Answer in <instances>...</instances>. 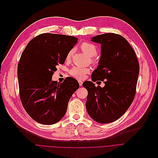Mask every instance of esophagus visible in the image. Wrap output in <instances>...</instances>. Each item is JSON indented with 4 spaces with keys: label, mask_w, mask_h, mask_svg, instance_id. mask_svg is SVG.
<instances>
[{
    "label": "esophagus",
    "mask_w": 158,
    "mask_h": 158,
    "mask_svg": "<svg viewBox=\"0 0 158 158\" xmlns=\"http://www.w3.org/2000/svg\"><path fill=\"white\" fill-rule=\"evenodd\" d=\"M78 83H79L80 86H81V85H82V84H83V81H81V80H79V81H78Z\"/></svg>",
    "instance_id": "esophagus-1"
}]
</instances>
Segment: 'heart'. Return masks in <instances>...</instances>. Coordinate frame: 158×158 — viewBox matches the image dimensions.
<instances>
[{
    "label": "heart",
    "mask_w": 158,
    "mask_h": 158,
    "mask_svg": "<svg viewBox=\"0 0 158 158\" xmlns=\"http://www.w3.org/2000/svg\"><path fill=\"white\" fill-rule=\"evenodd\" d=\"M81 48L85 53L89 57H94L97 55V48L95 45L89 42H84L81 44ZM74 49H72L67 55L66 59L68 60L73 56ZM70 74L74 78L82 79L87 73L89 72V69L80 66H74L70 70Z\"/></svg>",
    "instance_id": "b5f03b06"
}]
</instances>
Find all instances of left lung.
I'll return each mask as SVG.
<instances>
[{
  "mask_svg": "<svg viewBox=\"0 0 158 158\" xmlns=\"http://www.w3.org/2000/svg\"><path fill=\"white\" fill-rule=\"evenodd\" d=\"M101 45L98 65L92 74V80H105V86H95L87 81L86 109L89 115L100 123L113 122L131 106L136 94L139 65L136 53L124 37L104 33L91 38Z\"/></svg>",
  "mask_w": 158,
  "mask_h": 158,
  "instance_id": "obj_1",
  "label": "left lung"
}]
</instances>
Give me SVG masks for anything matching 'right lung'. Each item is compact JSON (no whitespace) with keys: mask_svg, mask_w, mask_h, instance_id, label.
Segmentation results:
<instances>
[{"mask_svg":"<svg viewBox=\"0 0 158 158\" xmlns=\"http://www.w3.org/2000/svg\"><path fill=\"white\" fill-rule=\"evenodd\" d=\"M78 40L65 35L44 33L30 41L22 52L17 68L20 100L36 122L52 125L59 122L78 89V81L71 77L62 83L52 80L56 66L64 64Z\"/></svg>","mask_w":158,"mask_h":158,"instance_id":"add662e5","label":"right lung"}]
</instances>
